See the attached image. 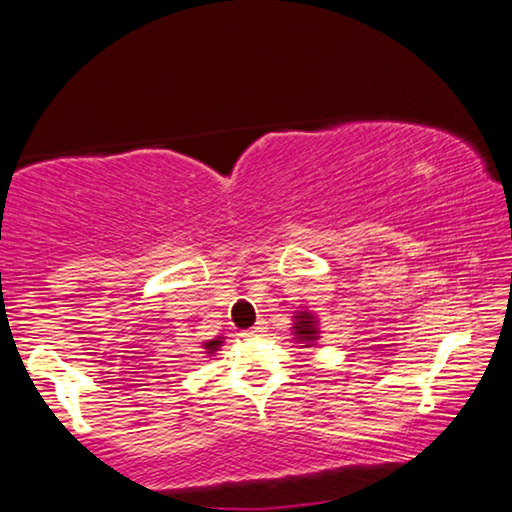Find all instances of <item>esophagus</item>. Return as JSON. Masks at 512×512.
I'll return each mask as SVG.
<instances>
[{"label":"esophagus","instance_id":"obj_1","mask_svg":"<svg viewBox=\"0 0 512 512\" xmlns=\"http://www.w3.org/2000/svg\"><path fill=\"white\" fill-rule=\"evenodd\" d=\"M263 331H265V322H261V320H258V322L254 324V327L244 329L240 336H242V338H256V336H261V334H263Z\"/></svg>","mask_w":512,"mask_h":512}]
</instances>
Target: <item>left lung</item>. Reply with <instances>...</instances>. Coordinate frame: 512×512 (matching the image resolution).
<instances>
[{"label": "left lung", "mask_w": 512, "mask_h": 512, "mask_svg": "<svg viewBox=\"0 0 512 512\" xmlns=\"http://www.w3.org/2000/svg\"><path fill=\"white\" fill-rule=\"evenodd\" d=\"M294 334L298 338V343H305L303 348H310L317 338H320V327H317V317L308 310H301V313L294 315Z\"/></svg>", "instance_id": "1"}]
</instances>
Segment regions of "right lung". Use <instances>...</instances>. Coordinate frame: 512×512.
Returning a JSON list of instances; mask_svg holds the SVG:
<instances>
[{
    "mask_svg": "<svg viewBox=\"0 0 512 512\" xmlns=\"http://www.w3.org/2000/svg\"><path fill=\"white\" fill-rule=\"evenodd\" d=\"M221 343H223V336H218V338H214V341L204 343V350H207V353H214V350L221 348Z\"/></svg>",
    "mask_w": 512,
    "mask_h": 512,
    "instance_id": "1",
    "label": "right lung"
}]
</instances>
